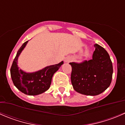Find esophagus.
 Returning <instances> with one entry per match:
<instances>
[{
    "label": "esophagus",
    "mask_w": 125,
    "mask_h": 125,
    "mask_svg": "<svg viewBox=\"0 0 125 125\" xmlns=\"http://www.w3.org/2000/svg\"><path fill=\"white\" fill-rule=\"evenodd\" d=\"M71 59L70 57H66V59H65V63H69L70 62H71Z\"/></svg>",
    "instance_id": "34e87169"
}]
</instances>
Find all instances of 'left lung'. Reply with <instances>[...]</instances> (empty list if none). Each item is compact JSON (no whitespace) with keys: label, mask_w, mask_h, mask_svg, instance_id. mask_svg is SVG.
<instances>
[{"label":"left lung","mask_w":125,"mask_h":125,"mask_svg":"<svg viewBox=\"0 0 125 125\" xmlns=\"http://www.w3.org/2000/svg\"><path fill=\"white\" fill-rule=\"evenodd\" d=\"M92 59L71 62V81L74 90L85 95L96 96L106 90L111 83L113 66L107 52L98 44Z\"/></svg>","instance_id":"obj_1"}]
</instances>
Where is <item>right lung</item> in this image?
<instances>
[{
	"label": "right lung",
	"instance_id": "right-lung-1",
	"mask_svg": "<svg viewBox=\"0 0 125 125\" xmlns=\"http://www.w3.org/2000/svg\"><path fill=\"white\" fill-rule=\"evenodd\" d=\"M28 42H25L18 50L11 67L10 74L14 86L19 91L25 95L35 96L42 94L49 89L53 75L63 64V61L55 65L47 66L35 72H26L19 69L18 65V58Z\"/></svg>",
	"mask_w": 125,
	"mask_h": 125
}]
</instances>
